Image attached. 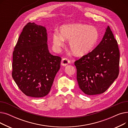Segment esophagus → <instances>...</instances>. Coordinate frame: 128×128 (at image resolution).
I'll return each mask as SVG.
<instances>
[{
  "label": "esophagus",
  "mask_w": 128,
  "mask_h": 128,
  "mask_svg": "<svg viewBox=\"0 0 128 128\" xmlns=\"http://www.w3.org/2000/svg\"><path fill=\"white\" fill-rule=\"evenodd\" d=\"M70 60L68 58H63L62 60V64L63 66H66L67 65H68L69 63H70Z\"/></svg>",
  "instance_id": "obj_1"
}]
</instances>
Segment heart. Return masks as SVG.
I'll use <instances>...</instances> for the list:
<instances>
[{
	"label": "heart",
	"instance_id": "1",
	"mask_svg": "<svg viewBox=\"0 0 128 128\" xmlns=\"http://www.w3.org/2000/svg\"><path fill=\"white\" fill-rule=\"evenodd\" d=\"M60 35L53 33V43L56 49L63 46L64 39L69 40V47L73 54L82 56L89 53L98 39V32L93 26L82 24H68L60 28Z\"/></svg>",
	"mask_w": 128,
	"mask_h": 128
}]
</instances>
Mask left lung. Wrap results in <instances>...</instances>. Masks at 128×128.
<instances>
[{"mask_svg": "<svg viewBox=\"0 0 128 128\" xmlns=\"http://www.w3.org/2000/svg\"><path fill=\"white\" fill-rule=\"evenodd\" d=\"M119 60L118 43L108 26L96 48L75 62L80 89L90 96L105 92L119 75Z\"/></svg>", "mask_w": 128, "mask_h": 128, "instance_id": "left-lung-1", "label": "left lung"}]
</instances>
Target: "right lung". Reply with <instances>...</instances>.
Here are the masks:
<instances>
[{"mask_svg":"<svg viewBox=\"0 0 128 128\" xmlns=\"http://www.w3.org/2000/svg\"><path fill=\"white\" fill-rule=\"evenodd\" d=\"M44 27L29 22L13 52L12 76L24 94L34 98L49 93L60 68L61 58L49 53Z\"/></svg>","mask_w":128,"mask_h":128,"instance_id":"obj_1","label":"right lung"}]
</instances>
